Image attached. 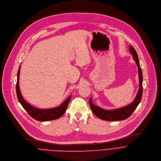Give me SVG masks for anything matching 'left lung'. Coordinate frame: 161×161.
Here are the masks:
<instances>
[{"mask_svg":"<svg viewBox=\"0 0 161 161\" xmlns=\"http://www.w3.org/2000/svg\"><path fill=\"white\" fill-rule=\"evenodd\" d=\"M129 51L132 54L134 61L138 67V74H139V88L137 91V95L134 101L129 104L120 108L107 110L103 108L98 106H96L93 104L92 97H91L89 100L90 107L92 112L99 118L102 120L107 121H118L125 120L127 119L134 110L137 108V106L141 102L142 95V72L140 66L138 55L135 49L130 46H129Z\"/></svg>","mask_w":161,"mask_h":161,"instance_id":"8db88e82","label":"left lung"}]
</instances>
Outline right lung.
<instances>
[{
  "mask_svg": "<svg viewBox=\"0 0 161 161\" xmlns=\"http://www.w3.org/2000/svg\"><path fill=\"white\" fill-rule=\"evenodd\" d=\"M20 66H19L17 72V81L16 84V92L18 100L22 106L27 112V113L34 119L39 121H49L60 118L65 113L67 106L69 103L72 96H70L66 100H65L60 105L57 107L49 108H39L34 107L29 103H27L23 97L19 87V75L20 70Z\"/></svg>",
  "mask_w": 161,
  "mask_h": 161,
  "instance_id": "1",
  "label": "right lung"
}]
</instances>
